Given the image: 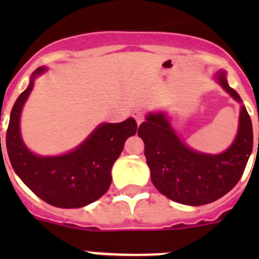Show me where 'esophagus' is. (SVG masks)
<instances>
[{
	"label": "esophagus",
	"instance_id": "obj_1",
	"mask_svg": "<svg viewBox=\"0 0 259 259\" xmlns=\"http://www.w3.org/2000/svg\"><path fill=\"white\" fill-rule=\"evenodd\" d=\"M132 115H134V118L136 119L137 124H140V123L144 120V118H145V115H144V111H141V110H134Z\"/></svg>",
	"mask_w": 259,
	"mask_h": 259
}]
</instances>
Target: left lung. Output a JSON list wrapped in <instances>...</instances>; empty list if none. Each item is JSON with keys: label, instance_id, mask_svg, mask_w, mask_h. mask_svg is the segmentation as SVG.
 <instances>
[{"label": "left lung", "instance_id": "8db88e82", "mask_svg": "<svg viewBox=\"0 0 259 259\" xmlns=\"http://www.w3.org/2000/svg\"><path fill=\"white\" fill-rule=\"evenodd\" d=\"M217 80L226 92L242 102L228 85L226 72L221 71ZM137 135L145 144L144 153L155 188L167 198L191 206L210 203L228 193L241 179L253 150V128L244 105L236 139L221 154H205L188 148L163 113L149 114Z\"/></svg>", "mask_w": 259, "mask_h": 259}]
</instances>
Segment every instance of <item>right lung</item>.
I'll return each instance as SVG.
<instances>
[{
  "label": "right lung",
  "instance_id": "obj_1",
  "mask_svg": "<svg viewBox=\"0 0 259 259\" xmlns=\"http://www.w3.org/2000/svg\"><path fill=\"white\" fill-rule=\"evenodd\" d=\"M45 70L38 67L32 74L29 85L14 104L6 134V149L14 171L37 197L63 209L83 207L107 192L111 184V167L122 153L125 140L136 134L137 123L134 118L120 123H102L67 154H33L20 137L19 119L35 77Z\"/></svg>",
  "mask_w": 259,
  "mask_h": 259
}]
</instances>
